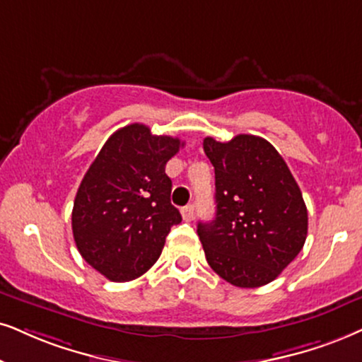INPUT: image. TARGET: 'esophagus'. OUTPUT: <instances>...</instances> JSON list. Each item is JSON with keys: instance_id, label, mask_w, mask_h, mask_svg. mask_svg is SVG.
I'll use <instances>...</instances> for the list:
<instances>
[{"instance_id": "esophagus-1", "label": "esophagus", "mask_w": 362, "mask_h": 362, "mask_svg": "<svg viewBox=\"0 0 362 362\" xmlns=\"http://www.w3.org/2000/svg\"><path fill=\"white\" fill-rule=\"evenodd\" d=\"M182 217H184L185 222L194 221V205H185V207H182Z\"/></svg>"}]
</instances>
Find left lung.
Segmentation results:
<instances>
[{"label":"left lung","mask_w":362,"mask_h":362,"mask_svg":"<svg viewBox=\"0 0 362 362\" xmlns=\"http://www.w3.org/2000/svg\"><path fill=\"white\" fill-rule=\"evenodd\" d=\"M215 170L212 222L197 234L214 272L235 287L272 282L297 257L308 237V209L281 153L267 140L237 135L204 140Z\"/></svg>","instance_id":"8db88e82"}]
</instances>
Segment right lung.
I'll return each instance as SVG.
<instances>
[{
	"mask_svg": "<svg viewBox=\"0 0 362 362\" xmlns=\"http://www.w3.org/2000/svg\"><path fill=\"white\" fill-rule=\"evenodd\" d=\"M184 141L132 123L100 150L76 192L73 239L81 257L110 281H134L162 254L182 215L170 202L165 165Z\"/></svg>",
	"mask_w": 362,
	"mask_h": 362,
	"instance_id": "1",
	"label": "right lung"
}]
</instances>
